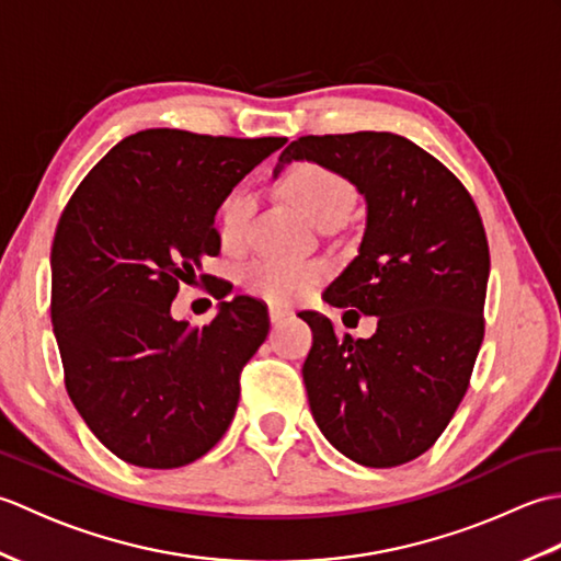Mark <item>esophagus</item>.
Returning <instances> with one entry per match:
<instances>
[{
    "label": "esophagus",
    "instance_id": "1",
    "mask_svg": "<svg viewBox=\"0 0 561 561\" xmlns=\"http://www.w3.org/2000/svg\"><path fill=\"white\" fill-rule=\"evenodd\" d=\"M291 313L289 311H284V308H270V323L272 325H279V323H284V320H287Z\"/></svg>",
    "mask_w": 561,
    "mask_h": 561
}]
</instances>
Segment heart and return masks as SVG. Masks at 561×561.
I'll use <instances>...</instances> for the list:
<instances>
[{
  "label": "heart",
  "mask_w": 561,
  "mask_h": 561,
  "mask_svg": "<svg viewBox=\"0 0 561 561\" xmlns=\"http://www.w3.org/2000/svg\"><path fill=\"white\" fill-rule=\"evenodd\" d=\"M282 187L287 197L299 207L308 219L325 224L342 219L350 211L354 193L347 178L316 161H296L282 175ZM255 199L248 187H236L226 195L219 209V233L226 245H241L253 219ZM328 267L318 260H282L260 257L250 262L243 272L245 287L260 299L272 304H296L306 299L320 282L325 279Z\"/></svg>",
  "instance_id": "1"
}]
</instances>
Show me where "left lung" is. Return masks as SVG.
<instances>
[{"instance_id":"8db88e82","label":"left lung","mask_w":561,"mask_h":561,"mask_svg":"<svg viewBox=\"0 0 561 561\" xmlns=\"http://www.w3.org/2000/svg\"><path fill=\"white\" fill-rule=\"evenodd\" d=\"M301 159L342 173L366 197L359 255L323 299L378 316L374 335L354 340L325 316L299 313L313 330L308 402L340 453L396 468L436 444L470 386L490 279L482 217L458 178L400 135H308L279 163Z\"/></svg>"}]
</instances>
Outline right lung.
<instances>
[{
  "instance_id": "right-lung-1",
  "label": "right lung",
  "mask_w": 561,
  "mask_h": 561,
  "mask_svg": "<svg viewBox=\"0 0 561 561\" xmlns=\"http://www.w3.org/2000/svg\"><path fill=\"white\" fill-rule=\"evenodd\" d=\"M284 141L141 129L69 197L50 253L53 332L71 402L121 460L183 468L229 428L267 306L236 296L193 328L171 304L219 255L226 195Z\"/></svg>"
}]
</instances>
